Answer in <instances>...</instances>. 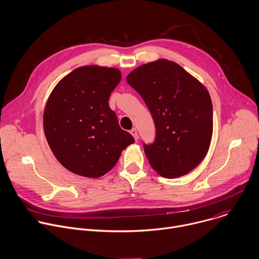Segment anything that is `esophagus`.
Here are the masks:
<instances>
[{
  "label": "esophagus",
  "instance_id": "1",
  "mask_svg": "<svg viewBox=\"0 0 259 259\" xmlns=\"http://www.w3.org/2000/svg\"><path fill=\"white\" fill-rule=\"evenodd\" d=\"M130 133L133 135L134 139L137 141V140H138V133H137V130H136L135 128H133V129L130 131Z\"/></svg>",
  "mask_w": 259,
  "mask_h": 259
}]
</instances>
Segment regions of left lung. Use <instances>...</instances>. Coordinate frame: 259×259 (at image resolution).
I'll return each instance as SVG.
<instances>
[{"instance_id":"1","label":"left lung","mask_w":259,"mask_h":259,"mask_svg":"<svg viewBox=\"0 0 259 259\" xmlns=\"http://www.w3.org/2000/svg\"><path fill=\"white\" fill-rule=\"evenodd\" d=\"M141 96L155 125V140L143 144L157 173L184 176L206 155L212 136V103L205 86L173 61L139 66L126 78Z\"/></svg>"}]
</instances>
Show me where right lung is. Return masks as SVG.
<instances>
[{
	"instance_id": "obj_1",
	"label": "right lung",
	"mask_w": 259,
	"mask_h": 259,
	"mask_svg": "<svg viewBox=\"0 0 259 259\" xmlns=\"http://www.w3.org/2000/svg\"><path fill=\"white\" fill-rule=\"evenodd\" d=\"M122 78L117 68L83 66L55 86L44 112L47 141L60 163L72 173L99 178L134 143L109 106Z\"/></svg>"
}]
</instances>
